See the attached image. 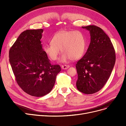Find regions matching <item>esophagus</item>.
Masks as SVG:
<instances>
[{
  "mask_svg": "<svg viewBox=\"0 0 126 126\" xmlns=\"http://www.w3.org/2000/svg\"><path fill=\"white\" fill-rule=\"evenodd\" d=\"M61 67L63 69H66L69 67V65H63L61 66Z\"/></svg>",
  "mask_w": 126,
  "mask_h": 126,
  "instance_id": "34e87169",
  "label": "esophagus"
}]
</instances>
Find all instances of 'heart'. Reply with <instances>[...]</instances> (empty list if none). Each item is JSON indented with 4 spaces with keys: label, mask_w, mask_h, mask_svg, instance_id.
Listing matches in <instances>:
<instances>
[{
    "label": "heart",
    "mask_w": 126,
    "mask_h": 126,
    "mask_svg": "<svg viewBox=\"0 0 126 126\" xmlns=\"http://www.w3.org/2000/svg\"><path fill=\"white\" fill-rule=\"evenodd\" d=\"M50 44L44 47L45 54L51 60H57L60 53L63 52L61 62H65L71 59L76 60L84 54L86 42L84 36L80 31L62 30L59 31L52 37Z\"/></svg>",
    "instance_id": "1"
}]
</instances>
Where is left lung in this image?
Returning <instances> with one entry per match:
<instances>
[{
  "label": "left lung",
  "mask_w": 126,
  "mask_h": 126,
  "mask_svg": "<svg viewBox=\"0 0 126 126\" xmlns=\"http://www.w3.org/2000/svg\"><path fill=\"white\" fill-rule=\"evenodd\" d=\"M90 35L87 50L76 67L77 89L83 94H93L100 90L109 78L115 62V52L109 37L95 25L82 26Z\"/></svg>",
  "instance_id": "left-lung-1"
}]
</instances>
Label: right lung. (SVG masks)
<instances>
[{
	"label": "right lung",
	"instance_id": "right-lung-1",
	"mask_svg": "<svg viewBox=\"0 0 126 126\" xmlns=\"http://www.w3.org/2000/svg\"><path fill=\"white\" fill-rule=\"evenodd\" d=\"M42 29L28 30L9 50V61L18 85L26 94L40 97L51 91L61 69L51 65L42 48Z\"/></svg>",
	"mask_w": 126,
	"mask_h": 126
}]
</instances>
